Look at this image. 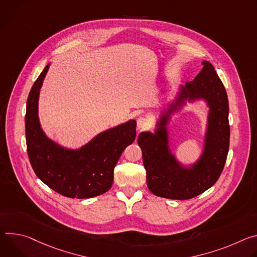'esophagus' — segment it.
I'll return each mask as SVG.
<instances>
[{
  "instance_id": "obj_1",
  "label": "esophagus",
  "mask_w": 257,
  "mask_h": 257,
  "mask_svg": "<svg viewBox=\"0 0 257 257\" xmlns=\"http://www.w3.org/2000/svg\"><path fill=\"white\" fill-rule=\"evenodd\" d=\"M137 124H138V128L139 130H144V128H146L149 125V119L146 118V117H140L138 119Z\"/></svg>"
}]
</instances>
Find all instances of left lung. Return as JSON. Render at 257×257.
Segmentation results:
<instances>
[{
  "label": "left lung",
  "instance_id": "8db88e82",
  "mask_svg": "<svg viewBox=\"0 0 257 257\" xmlns=\"http://www.w3.org/2000/svg\"><path fill=\"white\" fill-rule=\"evenodd\" d=\"M186 98H205L210 106L205 152L191 169L182 167L170 154L165 128L168 116ZM138 144L143 153L149 190L158 197L186 200L203 193L218 180L229 152V101L224 85L208 61L194 80L182 87L178 101L164 111L155 134L141 133Z\"/></svg>",
  "mask_w": 257,
  "mask_h": 257
}]
</instances>
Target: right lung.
I'll return each mask as SVG.
<instances>
[{
	"label": "right lung",
	"mask_w": 257,
	"mask_h": 257,
	"mask_svg": "<svg viewBox=\"0 0 257 257\" xmlns=\"http://www.w3.org/2000/svg\"><path fill=\"white\" fill-rule=\"evenodd\" d=\"M45 67L34 83L26 103L27 154L38 178L55 192L69 198H92L107 192L121 153L136 139V120L99 134L79 150L55 144L41 128L38 116L40 89L48 72Z\"/></svg>",
	"instance_id": "right-lung-1"
}]
</instances>
